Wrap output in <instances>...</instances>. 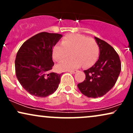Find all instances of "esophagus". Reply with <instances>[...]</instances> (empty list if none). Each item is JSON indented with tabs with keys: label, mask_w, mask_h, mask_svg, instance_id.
<instances>
[{
	"label": "esophagus",
	"mask_w": 133,
	"mask_h": 133,
	"mask_svg": "<svg viewBox=\"0 0 133 133\" xmlns=\"http://www.w3.org/2000/svg\"><path fill=\"white\" fill-rule=\"evenodd\" d=\"M68 72H69L70 73H72V74H74V73L77 72V70H74V71H68Z\"/></svg>",
	"instance_id": "34e87169"
}]
</instances>
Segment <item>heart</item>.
<instances>
[{
    "instance_id": "b5f03b06",
    "label": "heart",
    "mask_w": 133,
    "mask_h": 133,
    "mask_svg": "<svg viewBox=\"0 0 133 133\" xmlns=\"http://www.w3.org/2000/svg\"><path fill=\"white\" fill-rule=\"evenodd\" d=\"M62 45L56 44L52 49V57L56 61L68 57L71 52L72 57L65 59L57 65L58 71H69L78 68L82 64L88 68L94 64L99 56V47L96 40L79 34H71L62 39Z\"/></svg>"
}]
</instances>
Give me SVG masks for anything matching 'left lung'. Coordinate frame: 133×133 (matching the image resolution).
Returning a JSON list of instances; mask_svg holds the SVG:
<instances>
[{
  "mask_svg": "<svg viewBox=\"0 0 133 133\" xmlns=\"http://www.w3.org/2000/svg\"><path fill=\"white\" fill-rule=\"evenodd\" d=\"M95 39L99 47V57L95 64L84 71L86 79L77 84L82 94L92 98L109 92L115 85L121 70L119 57L113 47L98 37Z\"/></svg>",
  "mask_w": 133,
  "mask_h": 133,
  "instance_id": "1",
  "label": "left lung"
}]
</instances>
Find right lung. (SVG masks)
Returning <instances> with one entry per match:
<instances>
[{
	"mask_svg": "<svg viewBox=\"0 0 133 133\" xmlns=\"http://www.w3.org/2000/svg\"><path fill=\"white\" fill-rule=\"evenodd\" d=\"M62 37L59 34L42 32L25 41L17 53V78L31 95L45 97L58 88L62 74L50 71L54 65L53 47Z\"/></svg>",
	"mask_w": 133,
	"mask_h": 133,
	"instance_id": "right-lung-1",
	"label": "right lung"
}]
</instances>
